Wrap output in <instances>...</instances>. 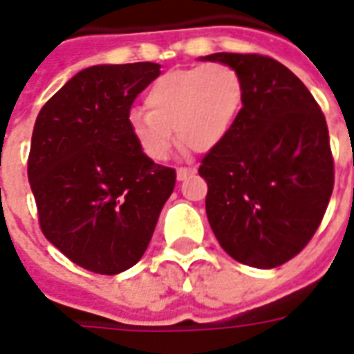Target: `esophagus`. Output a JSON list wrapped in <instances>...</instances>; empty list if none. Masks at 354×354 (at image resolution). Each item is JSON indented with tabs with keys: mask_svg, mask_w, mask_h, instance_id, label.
Here are the masks:
<instances>
[{
	"mask_svg": "<svg viewBox=\"0 0 354 354\" xmlns=\"http://www.w3.org/2000/svg\"><path fill=\"white\" fill-rule=\"evenodd\" d=\"M197 170L195 169H189V167H180V169H176V178L178 180H185V178H189L192 174H195Z\"/></svg>",
	"mask_w": 354,
	"mask_h": 354,
	"instance_id": "34e87169",
	"label": "esophagus"
}]
</instances>
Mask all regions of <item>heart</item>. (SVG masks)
<instances>
[{
	"mask_svg": "<svg viewBox=\"0 0 354 354\" xmlns=\"http://www.w3.org/2000/svg\"><path fill=\"white\" fill-rule=\"evenodd\" d=\"M243 94V80L231 66H195L165 73L147 88L146 111H131L132 136L155 161L169 157L172 131L180 146L207 153L233 129Z\"/></svg>",
	"mask_w": 354,
	"mask_h": 354,
	"instance_id": "b5f03b06",
	"label": "heart"
}]
</instances>
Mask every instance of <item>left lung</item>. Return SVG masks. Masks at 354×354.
<instances>
[{"instance_id": "obj_1", "label": "left lung", "mask_w": 354, "mask_h": 354, "mask_svg": "<svg viewBox=\"0 0 354 354\" xmlns=\"http://www.w3.org/2000/svg\"><path fill=\"white\" fill-rule=\"evenodd\" d=\"M201 60L237 70L243 108L199 167L207 216L233 260L273 269L319 230L334 189V159L319 104L286 66L261 55L214 53Z\"/></svg>"}]
</instances>
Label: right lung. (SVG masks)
<instances>
[{"instance_id": "add662e5", "label": "right lung", "mask_w": 354, "mask_h": 354, "mask_svg": "<svg viewBox=\"0 0 354 354\" xmlns=\"http://www.w3.org/2000/svg\"><path fill=\"white\" fill-rule=\"evenodd\" d=\"M159 73L155 62L91 66L35 119L28 180L43 235L93 273H121L144 256L176 184L129 123L134 98Z\"/></svg>"}]
</instances>
